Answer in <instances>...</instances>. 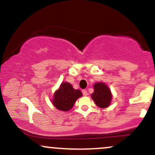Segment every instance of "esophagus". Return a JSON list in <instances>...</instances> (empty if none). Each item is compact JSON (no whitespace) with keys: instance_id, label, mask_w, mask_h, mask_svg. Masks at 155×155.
Instances as JSON below:
<instances>
[{"instance_id":"obj_1","label":"esophagus","mask_w":155,"mask_h":155,"mask_svg":"<svg viewBox=\"0 0 155 155\" xmlns=\"http://www.w3.org/2000/svg\"><path fill=\"white\" fill-rule=\"evenodd\" d=\"M82 93H83V95H84V96H87V95H88L87 91L86 90H82Z\"/></svg>"}]
</instances>
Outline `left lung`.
Here are the masks:
<instances>
[{
	"label": "left lung",
	"mask_w": 155,
	"mask_h": 155,
	"mask_svg": "<svg viewBox=\"0 0 155 155\" xmlns=\"http://www.w3.org/2000/svg\"><path fill=\"white\" fill-rule=\"evenodd\" d=\"M94 92L91 95L92 99L98 107L107 108L110 106L112 94L109 87L104 82H97L94 84Z\"/></svg>",
	"instance_id": "1"
}]
</instances>
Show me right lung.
Here are the masks:
<instances>
[{"mask_svg": "<svg viewBox=\"0 0 155 155\" xmlns=\"http://www.w3.org/2000/svg\"><path fill=\"white\" fill-rule=\"evenodd\" d=\"M82 96L79 90H75L68 82H62L60 87L54 92L51 103L53 106L62 111L71 109L78 98Z\"/></svg>", "mask_w": 155, "mask_h": 155, "instance_id": "obj_1", "label": "right lung"}]
</instances>
